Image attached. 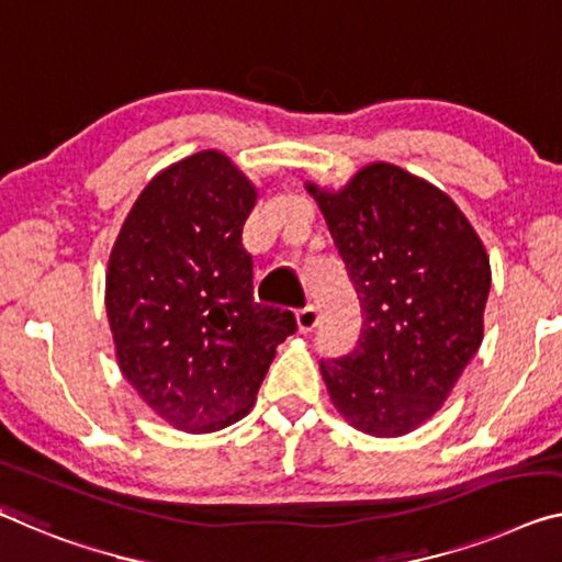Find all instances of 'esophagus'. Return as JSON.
<instances>
[{
	"instance_id": "esophagus-1",
	"label": "esophagus",
	"mask_w": 562,
	"mask_h": 562,
	"mask_svg": "<svg viewBox=\"0 0 562 562\" xmlns=\"http://www.w3.org/2000/svg\"><path fill=\"white\" fill-rule=\"evenodd\" d=\"M296 324H299V331L301 334L314 331L316 326H318V308L314 304H308V306L301 308L299 314H296Z\"/></svg>"
}]
</instances>
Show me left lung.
Wrapping results in <instances>:
<instances>
[{
	"mask_svg": "<svg viewBox=\"0 0 562 562\" xmlns=\"http://www.w3.org/2000/svg\"><path fill=\"white\" fill-rule=\"evenodd\" d=\"M361 306L351 353L324 359L334 407L351 427L400 437L450 396L482 344L490 258L447 193L371 162L339 193L306 186Z\"/></svg>",
	"mask_w": 562,
	"mask_h": 562,
	"instance_id": "1",
	"label": "left lung"
}]
</instances>
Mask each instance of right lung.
I'll return each instance as SVG.
<instances>
[{"instance_id": "add662e5", "label": "right lung", "mask_w": 562, "mask_h": 562, "mask_svg": "<svg viewBox=\"0 0 562 562\" xmlns=\"http://www.w3.org/2000/svg\"><path fill=\"white\" fill-rule=\"evenodd\" d=\"M256 188L203 150L158 172L112 246L105 306L117 364L150 409L188 431L246 417L291 311L254 301L240 244Z\"/></svg>"}]
</instances>
